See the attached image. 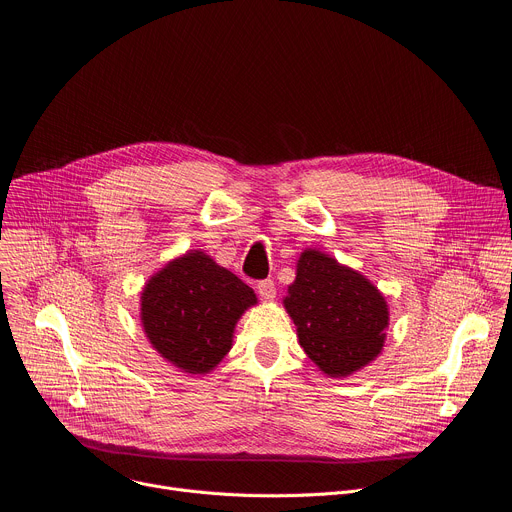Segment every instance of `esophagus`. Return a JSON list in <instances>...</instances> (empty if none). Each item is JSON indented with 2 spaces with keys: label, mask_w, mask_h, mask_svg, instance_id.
Segmentation results:
<instances>
[{
  "label": "esophagus",
  "mask_w": 512,
  "mask_h": 512,
  "mask_svg": "<svg viewBox=\"0 0 512 512\" xmlns=\"http://www.w3.org/2000/svg\"><path fill=\"white\" fill-rule=\"evenodd\" d=\"M256 291H258V295H260L264 301H270V299H274V295H277V287H274V281H270V279L260 281V283L256 285Z\"/></svg>",
  "instance_id": "esophagus-1"
}]
</instances>
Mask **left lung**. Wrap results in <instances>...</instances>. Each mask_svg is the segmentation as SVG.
Listing matches in <instances>:
<instances>
[{
	"instance_id": "obj_1",
	"label": "left lung",
	"mask_w": 512,
	"mask_h": 512,
	"mask_svg": "<svg viewBox=\"0 0 512 512\" xmlns=\"http://www.w3.org/2000/svg\"><path fill=\"white\" fill-rule=\"evenodd\" d=\"M283 305L305 355L330 377H348L375 361L389 328L383 293L359 270L307 248Z\"/></svg>"
}]
</instances>
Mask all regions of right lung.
Here are the masks:
<instances>
[{
  "instance_id": "right-lung-1",
  "label": "right lung",
  "mask_w": 512,
  "mask_h": 512,
  "mask_svg": "<svg viewBox=\"0 0 512 512\" xmlns=\"http://www.w3.org/2000/svg\"><path fill=\"white\" fill-rule=\"evenodd\" d=\"M256 293L209 254L188 250L151 274L141 291V326L149 344L188 375L211 373L233 346Z\"/></svg>"
}]
</instances>
